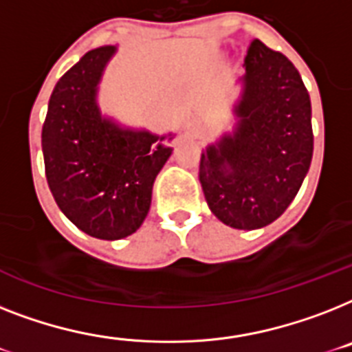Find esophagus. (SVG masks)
<instances>
[{
    "label": "esophagus",
    "instance_id": "1",
    "mask_svg": "<svg viewBox=\"0 0 352 352\" xmlns=\"http://www.w3.org/2000/svg\"><path fill=\"white\" fill-rule=\"evenodd\" d=\"M188 130L193 131V133H201L202 126H199V124H190V126H188Z\"/></svg>",
    "mask_w": 352,
    "mask_h": 352
}]
</instances>
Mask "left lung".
Returning <instances> with one entry per match:
<instances>
[{
	"mask_svg": "<svg viewBox=\"0 0 352 352\" xmlns=\"http://www.w3.org/2000/svg\"><path fill=\"white\" fill-rule=\"evenodd\" d=\"M244 67L241 121L202 153L199 179L219 221L256 230L287 210L309 171L311 99L295 65L260 39L248 45Z\"/></svg>",
	"mask_w": 352,
	"mask_h": 352,
	"instance_id": "left-lung-1",
	"label": "left lung"
}]
</instances>
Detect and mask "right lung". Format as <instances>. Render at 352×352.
<instances>
[{"label": "right lung", "instance_id": "1", "mask_svg": "<svg viewBox=\"0 0 352 352\" xmlns=\"http://www.w3.org/2000/svg\"><path fill=\"white\" fill-rule=\"evenodd\" d=\"M113 52L111 45L94 48L57 81L41 131L45 175L59 210L102 241L139 230L171 155L164 137L122 130L99 113L97 82Z\"/></svg>", "mask_w": 352, "mask_h": 352}]
</instances>
